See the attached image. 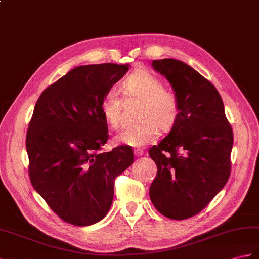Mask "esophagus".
<instances>
[{
    "instance_id": "1",
    "label": "esophagus",
    "mask_w": 259,
    "mask_h": 259,
    "mask_svg": "<svg viewBox=\"0 0 259 259\" xmlns=\"http://www.w3.org/2000/svg\"><path fill=\"white\" fill-rule=\"evenodd\" d=\"M134 153L136 157H142V155L144 154V150L142 149H135L134 150Z\"/></svg>"
}]
</instances>
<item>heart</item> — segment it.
Masks as SVG:
<instances>
[{
    "mask_svg": "<svg viewBox=\"0 0 259 259\" xmlns=\"http://www.w3.org/2000/svg\"><path fill=\"white\" fill-rule=\"evenodd\" d=\"M127 97L141 99L138 119L141 121L124 128L117 141L130 147H143L158 137L161 130L171 129L180 115V100L176 92L163 87L158 76L144 68L136 69L121 82ZM101 112L112 128L121 121V97L115 89L107 90L101 99Z\"/></svg>",
    "mask_w": 259,
    "mask_h": 259,
    "instance_id": "obj_1",
    "label": "heart"
}]
</instances>
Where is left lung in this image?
Returning a JSON list of instances; mask_svg holds the SVG:
<instances>
[{
  "instance_id": "left-lung-1",
  "label": "left lung",
  "mask_w": 259,
  "mask_h": 259,
  "mask_svg": "<svg viewBox=\"0 0 259 259\" xmlns=\"http://www.w3.org/2000/svg\"><path fill=\"white\" fill-rule=\"evenodd\" d=\"M152 66L178 95L180 115L170 134L149 150L158 166L150 198L162 215L185 220L205 208L230 178L233 130L211 81L178 59Z\"/></svg>"
}]
</instances>
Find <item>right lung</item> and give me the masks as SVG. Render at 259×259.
<instances>
[{"label": "right lung", "mask_w": 259, "mask_h": 259, "mask_svg": "<svg viewBox=\"0 0 259 259\" xmlns=\"http://www.w3.org/2000/svg\"><path fill=\"white\" fill-rule=\"evenodd\" d=\"M128 69L112 63L78 66L36 101L26 134L29 179L53 212L71 225L105 218L116 178L134 162L129 146L99 152L109 138L102 96Z\"/></svg>", "instance_id": "1"}]
</instances>
